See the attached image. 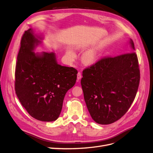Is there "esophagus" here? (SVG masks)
Listing matches in <instances>:
<instances>
[{"mask_svg":"<svg viewBox=\"0 0 153 153\" xmlns=\"http://www.w3.org/2000/svg\"><path fill=\"white\" fill-rule=\"evenodd\" d=\"M81 77H82V76H81V72H78V73H77V80H78V81L80 80V79H81Z\"/></svg>","mask_w":153,"mask_h":153,"instance_id":"esophagus-1","label":"esophagus"}]
</instances>
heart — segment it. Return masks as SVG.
Here are the masks:
<instances>
[{
    "mask_svg": "<svg viewBox=\"0 0 153 153\" xmlns=\"http://www.w3.org/2000/svg\"><path fill=\"white\" fill-rule=\"evenodd\" d=\"M67 54L69 56V58L71 59V60H74L76 58V54L72 49H68L67 50ZM97 51H96L95 49H91L86 51L85 53L82 55V61L83 62L86 64H92L94 63L96 59H97Z\"/></svg>",
    "mask_w": 153,
    "mask_h": 153,
    "instance_id": "b5f03b06",
    "label": "heart"
}]
</instances>
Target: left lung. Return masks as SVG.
I'll return each instance as SVG.
<instances>
[{
	"mask_svg": "<svg viewBox=\"0 0 153 153\" xmlns=\"http://www.w3.org/2000/svg\"><path fill=\"white\" fill-rule=\"evenodd\" d=\"M129 44L134 51V43ZM140 82V71L134 52L103 58L82 71L81 84L92 119L107 125L120 119L131 105Z\"/></svg>",
	"mask_w": 153,
	"mask_h": 153,
	"instance_id": "1",
	"label": "left lung"
}]
</instances>
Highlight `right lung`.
Here are the masks:
<instances>
[{
	"label": "right lung",
	"instance_id": "right-lung-1",
	"mask_svg": "<svg viewBox=\"0 0 153 153\" xmlns=\"http://www.w3.org/2000/svg\"><path fill=\"white\" fill-rule=\"evenodd\" d=\"M43 34L25 31L15 69V91L29 114L36 120L54 121L62 110L65 94L76 83L77 71L58 64L54 52H34Z\"/></svg>",
	"mask_w": 153,
	"mask_h": 153
}]
</instances>
